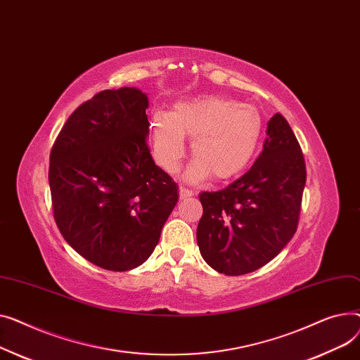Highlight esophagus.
I'll list each match as a JSON object with an SVG mask.
<instances>
[{
    "mask_svg": "<svg viewBox=\"0 0 360 360\" xmlns=\"http://www.w3.org/2000/svg\"><path fill=\"white\" fill-rule=\"evenodd\" d=\"M179 192H180V198H181V199H187V198L195 195V192H193L192 188H188V187H186V186H183V184H180Z\"/></svg>",
    "mask_w": 360,
    "mask_h": 360,
    "instance_id": "34e87169",
    "label": "esophagus"
}]
</instances>
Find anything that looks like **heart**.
I'll return each instance as SVG.
<instances>
[{"instance_id": "obj_1", "label": "heart", "mask_w": 360, "mask_h": 360, "mask_svg": "<svg viewBox=\"0 0 360 360\" xmlns=\"http://www.w3.org/2000/svg\"><path fill=\"white\" fill-rule=\"evenodd\" d=\"M263 120L248 104L219 96L179 101L172 113L157 112L150 122L153 155L165 172L176 173L186 155V136H192L195 155L184 173L199 183L214 174L228 180L240 174L255 157Z\"/></svg>"}]
</instances>
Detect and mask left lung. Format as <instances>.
Returning a JSON list of instances; mask_svg holds the SVG:
<instances>
[{"label": "left lung", "mask_w": 360, "mask_h": 360, "mask_svg": "<svg viewBox=\"0 0 360 360\" xmlns=\"http://www.w3.org/2000/svg\"><path fill=\"white\" fill-rule=\"evenodd\" d=\"M263 151L250 170L219 192H203L196 238L205 262L240 276L276 257L298 228L307 168L288 120L267 122Z\"/></svg>", "instance_id": "left-lung-1"}]
</instances>
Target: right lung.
<instances>
[{
  "label": "right lung",
  "instance_id": "right-lung-1",
  "mask_svg": "<svg viewBox=\"0 0 360 360\" xmlns=\"http://www.w3.org/2000/svg\"><path fill=\"white\" fill-rule=\"evenodd\" d=\"M146 108L135 87L100 91L74 110L51 151L55 222L79 256L105 270L150 257L179 200L146 145Z\"/></svg>",
  "mask_w": 360,
  "mask_h": 360
}]
</instances>
